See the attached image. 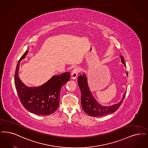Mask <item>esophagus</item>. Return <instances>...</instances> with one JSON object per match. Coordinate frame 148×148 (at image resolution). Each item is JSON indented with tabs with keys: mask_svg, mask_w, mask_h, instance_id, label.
Segmentation results:
<instances>
[{
	"mask_svg": "<svg viewBox=\"0 0 148 148\" xmlns=\"http://www.w3.org/2000/svg\"><path fill=\"white\" fill-rule=\"evenodd\" d=\"M80 72V69L78 67L75 68L71 73V78L73 79H75L77 78V75Z\"/></svg>",
	"mask_w": 148,
	"mask_h": 148,
	"instance_id": "esophagus-1",
	"label": "esophagus"
}]
</instances>
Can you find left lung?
<instances>
[{"label": "left lung", "mask_w": 148, "mask_h": 148, "mask_svg": "<svg viewBox=\"0 0 148 148\" xmlns=\"http://www.w3.org/2000/svg\"><path fill=\"white\" fill-rule=\"evenodd\" d=\"M120 57L122 63L125 65L124 58L122 56ZM128 76V73H127ZM78 85L81 91V103L83 110L87 114L92 117H100L112 113L117 111L124 100L126 92L123 95L122 100L118 103L111 106H102L95 100L90 90L87 82V78L85 74L78 77Z\"/></svg>", "instance_id": "1"}]
</instances>
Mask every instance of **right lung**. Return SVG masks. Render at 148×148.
Returning <instances> with one entry per match:
<instances>
[{"instance_id":"1","label":"right lung","mask_w":148,"mask_h":148,"mask_svg":"<svg viewBox=\"0 0 148 148\" xmlns=\"http://www.w3.org/2000/svg\"><path fill=\"white\" fill-rule=\"evenodd\" d=\"M26 51L19 59L15 72L14 82L18 98L23 106L30 112L40 116H48L54 112L59 104L62 87L71 77L69 72L52 77L47 82L37 88L25 86L18 77L20 61L25 57Z\"/></svg>"}]
</instances>
